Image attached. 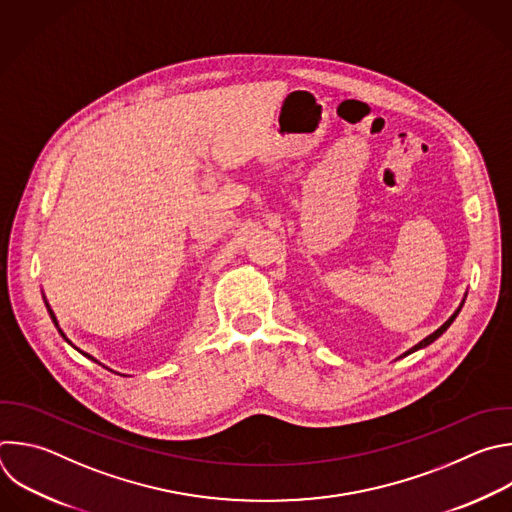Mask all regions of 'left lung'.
Returning a JSON list of instances; mask_svg holds the SVG:
<instances>
[{
    "instance_id": "obj_1",
    "label": "left lung",
    "mask_w": 512,
    "mask_h": 512,
    "mask_svg": "<svg viewBox=\"0 0 512 512\" xmlns=\"http://www.w3.org/2000/svg\"><path fill=\"white\" fill-rule=\"evenodd\" d=\"M460 307H462V303H460ZM460 307H458V309H456V311H454V313H452V315H450V317H448V321H444V323H442V325H440V327H438V329H436V331H434V333H430V335H428V337H424V339H422V342H420V344H416V346H414V348H410V350H408V352H406V354H404V356H410V354H414V352H418V350H422V348H426V346H430V344H432V342H436V339H438V337H440V335H442V333H444V331H446V329H448V327H450V323H452V321H454V319H456V315H458V311H460ZM404 356H400V358H404Z\"/></svg>"
}]
</instances>
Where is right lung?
<instances>
[{"label":"right lung","instance_id":"obj_1","mask_svg":"<svg viewBox=\"0 0 512 512\" xmlns=\"http://www.w3.org/2000/svg\"><path fill=\"white\" fill-rule=\"evenodd\" d=\"M46 307H48V311H50V317H52V321H54V325H56V327H58V331H60V335H62V337H64V339H66V342H68V344H70V346H72V342H70V339H68V337H66V333H64V331H62V329H60V325H58V319H56V315H54V311H52V309H50V303H48V301H46ZM72 348H76V346H72ZM76 350H78V348H76ZM78 352H80V350H78ZM80 354H84V352H80ZM84 356H86V358H88V360H92V362H96V360H94V358H92V356H88V354H84ZM98 364H100V362H98ZM110 372H112V370H110ZM120 376H124V374H120Z\"/></svg>","mask_w":512,"mask_h":512}]
</instances>
